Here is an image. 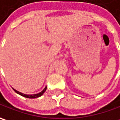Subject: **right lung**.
<instances>
[{
	"instance_id": "1",
	"label": "right lung",
	"mask_w": 120,
	"mask_h": 120,
	"mask_svg": "<svg viewBox=\"0 0 120 120\" xmlns=\"http://www.w3.org/2000/svg\"><path fill=\"white\" fill-rule=\"evenodd\" d=\"M46 89H47V86H45L44 89V90L42 91H41L40 93H37V94H34V95H27V94H24L23 93H21V92H19V91H17V90H15V89H13L14 91H15L17 94L19 95H21V96L25 97H26V98H29V99H34V98H38V97H41L44 93V92L46 91Z\"/></svg>"
}]
</instances>
